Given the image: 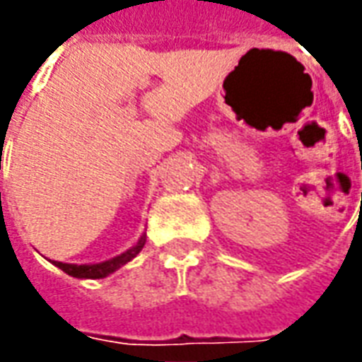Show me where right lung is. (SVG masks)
Wrapping results in <instances>:
<instances>
[{"label":"right lung","mask_w":362,"mask_h":362,"mask_svg":"<svg viewBox=\"0 0 362 362\" xmlns=\"http://www.w3.org/2000/svg\"><path fill=\"white\" fill-rule=\"evenodd\" d=\"M143 246H145V236L139 238V243L135 244L134 248H129V250L124 252L122 256H116V258L108 259V262H103V264H95V266H75V264L54 262V266H58L62 272H66L67 275H71V277H79V279H100V277H106V275H110L112 272H116L118 267L127 264L129 259H134L135 256L141 252Z\"/></svg>","instance_id":"right-lung-1"}]
</instances>
